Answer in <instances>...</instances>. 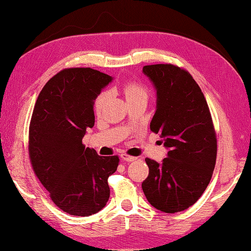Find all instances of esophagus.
Returning a JSON list of instances; mask_svg holds the SVG:
<instances>
[{
    "mask_svg": "<svg viewBox=\"0 0 251 251\" xmlns=\"http://www.w3.org/2000/svg\"><path fill=\"white\" fill-rule=\"evenodd\" d=\"M120 156H121V159L123 161H126V162H132V161H136L137 160V157L130 156V155H128V154H126V153H122Z\"/></svg>",
    "mask_w": 251,
    "mask_h": 251,
    "instance_id": "34e87169",
    "label": "esophagus"
}]
</instances>
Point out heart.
Returning a JSON list of instances; mask_svg holds the SVG:
<instances>
[{
    "label": "heart",
    "instance_id": "1",
    "mask_svg": "<svg viewBox=\"0 0 251 251\" xmlns=\"http://www.w3.org/2000/svg\"><path fill=\"white\" fill-rule=\"evenodd\" d=\"M125 94L126 99L135 98V97H142V96H145L147 97V91L146 89L143 87L142 84L136 83V82H128L125 87ZM106 99H107V92H102V94L99 96L96 100L95 108L97 112H100L102 106H104Z\"/></svg>",
    "mask_w": 251,
    "mask_h": 251
}]
</instances>
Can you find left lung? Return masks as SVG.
<instances>
[{
    "mask_svg": "<svg viewBox=\"0 0 251 251\" xmlns=\"http://www.w3.org/2000/svg\"><path fill=\"white\" fill-rule=\"evenodd\" d=\"M143 73L156 90L151 130L168 153L160 163L145 159L150 173L142 188L154 208L174 214L203 194L215 169L217 139L204 96L188 72L157 64L144 66Z\"/></svg>",
    "mask_w": 251,
    "mask_h": 251,
    "instance_id": "left-lung-1",
    "label": "left lung"
}]
</instances>
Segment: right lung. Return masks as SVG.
Returning a JSON list of instances; mask_svg holds the SVG:
<instances>
[{"label":"right lung","mask_w":251,"mask_h":251,"mask_svg":"<svg viewBox=\"0 0 251 251\" xmlns=\"http://www.w3.org/2000/svg\"><path fill=\"white\" fill-rule=\"evenodd\" d=\"M112 81L92 68H67L47 82L34 106L30 162L53 203L70 215L87 217L108 201L119 157L99 156L82 138L95 126L96 98Z\"/></svg>","instance_id":"obj_1"}]
</instances>
